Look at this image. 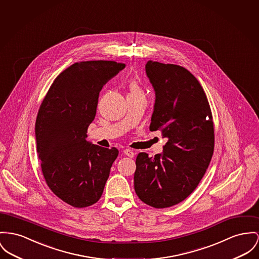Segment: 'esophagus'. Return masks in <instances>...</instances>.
Returning <instances> with one entry per match:
<instances>
[{"label": "esophagus", "mask_w": 259, "mask_h": 259, "mask_svg": "<svg viewBox=\"0 0 259 259\" xmlns=\"http://www.w3.org/2000/svg\"><path fill=\"white\" fill-rule=\"evenodd\" d=\"M123 154L127 156V157H130V158H133L135 156V152L133 150H131V149H124L123 150Z\"/></svg>", "instance_id": "34e87169"}]
</instances>
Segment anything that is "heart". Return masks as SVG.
Wrapping results in <instances>:
<instances>
[{"label": "heart", "mask_w": 259, "mask_h": 259, "mask_svg": "<svg viewBox=\"0 0 259 259\" xmlns=\"http://www.w3.org/2000/svg\"><path fill=\"white\" fill-rule=\"evenodd\" d=\"M130 91H131V93H130V94L142 93V92H141V89L139 88V87H138V84L137 83V82H132V83L130 84Z\"/></svg>", "instance_id": "1"}]
</instances>
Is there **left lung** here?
Returning a JSON list of instances; mask_svg holds the SVG:
<instances>
[{
    "instance_id": "obj_1",
    "label": "left lung",
    "mask_w": 259,
    "mask_h": 259,
    "mask_svg": "<svg viewBox=\"0 0 259 259\" xmlns=\"http://www.w3.org/2000/svg\"><path fill=\"white\" fill-rule=\"evenodd\" d=\"M155 91L149 130L168 139L163 152L137 157L135 190L144 203L166 208L185 200L206 172L214 150V125L203 88L188 69L148 61Z\"/></svg>"
}]
</instances>
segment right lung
Returning <instances> with one entry per match:
<instances>
[{
    "instance_id": "right-lung-1",
    "label": "right lung",
    "mask_w": 259,
    "mask_h": 259,
    "mask_svg": "<svg viewBox=\"0 0 259 259\" xmlns=\"http://www.w3.org/2000/svg\"><path fill=\"white\" fill-rule=\"evenodd\" d=\"M125 65L88 61L71 65L54 80L40 106L35 138L50 190L77 208L96 203L119 151L87 141L102 87Z\"/></svg>"
}]
</instances>
